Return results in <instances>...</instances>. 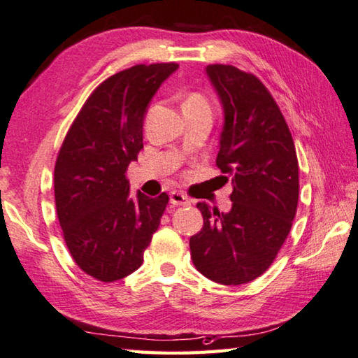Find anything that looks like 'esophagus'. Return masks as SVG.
Here are the masks:
<instances>
[{
	"instance_id": "obj_1",
	"label": "esophagus",
	"mask_w": 358,
	"mask_h": 358,
	"mask_svg": "<svg viewBox=\"0 0 358 358\" xmlns=\"http://www.w3.org/2000/svg\"><path fill=\"white\" fill-rule=\"evenodd\" d=\"M170 202L173 206H190L192 201L184 193L180 192H171L170 193Z\"/></svg>"
}]
</instances>
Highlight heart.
I'll list each match as a JSON object with an SVG mask.
<instances>
[{"label":"heart","mask_w":358,"mask_h":358,"mask_svg":"<svg viewBox=\"0 0 358 358\" xmlns=\"http://www.w3.org/2000/svg\"><path fill=\"white\" fill-rule=\"evenodd\" d=\"M190 99H201L199 96H193V98H190Z\"/></svg>","instance_id":"b5f03b06"}]
</instances>
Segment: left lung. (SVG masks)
I'll return each mask as SVG.
<instances>
[{
    "mask_svg": "<svg viewBox=\"0 0 358 358\" xmlns=\"http://www.w3.org/2000/svg\"><path fill=\"white\" fill-rule=\"evenodd\" d=\"M224 123L217 165L232 184L227 213L198 202L204 226L190 238L193 265L217 284H248L266 271L292 229L299 196L293 137L260 80L232 65H207Z\"/></svg>",
    "mask_w": 358,
    "mask_h": 358,
    "instance_id": "8db88e82",
    "label": "left lung"
}]
</instances>
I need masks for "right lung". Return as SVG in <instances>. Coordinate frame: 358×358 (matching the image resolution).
I'll list each match as a JSON object with an SVG mask.
<instances>
[{
    "label": "right lung",
    "instance_id": "add662e5",
    "mask_svg": "<svg viewBox=\"0 0 358 358\" xmlns=\"http://www.w3.org/2000/svg\"><path fill=\"white\" fill-rule=\"evenodd\" d=\"M178 64L136 65L98 85L73 121L54 168V196L76 265L101 282L120 280L143 263L168 194H129L126 170L143 148L152 96Z\"/></svg>",
    "mask_w": 358,
    "mask_h": 358
}]
</instances>
